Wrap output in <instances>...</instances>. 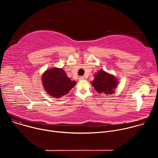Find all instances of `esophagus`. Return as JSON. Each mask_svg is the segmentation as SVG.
Masks as SVG:
<instances>
[{
	"label": "esophagus",
	"instance_id": "34e87169",
	"mask_svg": "<svg viewBox=\"0 0 158 158\" xmlns=\"http://www.w3.org/2000/svg\"><path fill=\"white\" fill-rule=\"evenodd\" d=\"M85 79V77L84 76H80L79 77V80H83V79Z\"/></svg>",
	"mask_w": 158,
	"mask_h": 158
}]
</instances>
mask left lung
Masks as SVG:
<instances>
[{"label":"left lung","instance_id":"1","mask_svg":"<svg viewBox=\"0 0 158 158\" xmlns=\"http://www.w3.org/2000/svg\"><path fill=\"white\" fill-rule=\"evenodd\" d=\"M92 85L94 89L99 93H104L106 95L112 94L114 93L116 88L118 84L117 79L104 71L100 70L95 75V78Z\"/></svg>","mask_w":158,"mask_h":158}]
</instances>
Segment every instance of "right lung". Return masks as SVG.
Segmentation results:
<instances>
[{
  "instance_id": "add662e5",
  "label": "right lung",
  "mask_w": 158,
  "mask_h": 158,
  "mask_svg": "<svg viewBox=\"0 0 158 158\" xmlns=\"http://www.w3.org/2000/svg\"><path fill=\"white\" fill-rule=\"evenodd\" d=\"M42 85L48 94L53 98H59L68 93L76 85L67 76L62 69L54 67L44 73L42 77Z\"/></svg>"
}]
</instances>
